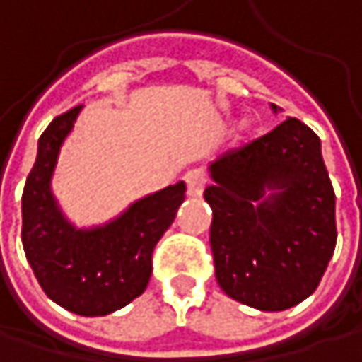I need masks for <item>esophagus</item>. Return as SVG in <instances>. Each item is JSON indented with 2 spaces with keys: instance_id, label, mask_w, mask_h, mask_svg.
Returning <instances> with one entry per match:
<instances>
[{
  "instance_id": "1",
  "label": "esophagus",
  "mask_w": 362,
  "mask_h": 362,
  "mask_svg": "<svg viewBox=\"0 0 362 362\" xmlns=\"http://www.w3.org/2000/svg\"><path fill=\"white\" fill-rule=\"evenodd\" d=\"M184 182H186V194L188 197H201L203 194V190H205V176H203L201 170L186 172Z\"/></svg>"
}]
</instances>
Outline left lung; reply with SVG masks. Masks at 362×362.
<instances>
[{
	"label": "left lung",
	"mask_w": 362,
	"mask_h": 362,
	"mask_svg": "<svg viewBox=\"0 0 362 362\" xmlns=\"http://www.w3.org/2000/svg\"><path fill=\"white\" fill-rule=\"evenodd\" d=\"M209 176L203 197L214 214L209 245L222 291L266 313L313 296L337 239L319 136L289 117L224 153Z\"/></svg>",
	"instance_id": "left-lung-1"
}]
</instances>
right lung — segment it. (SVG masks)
<instances>
[{
	"mask_svg": "<svg viewBox=\"0 0 362 362\" xmlns=\"http://www.w3.org/2000/svg\"><path fill=\"white\" fill-rule=\"evenodd\" d=\"M79 110L58 115L39 138L23 190V247L52 302L81 317H105L144 293L153 250L172 226L186 186L153 192L103 226L75 228L52 194V176Z\"/></svg>",
	"mask_w": 362,
	"mask_h": 362,
	"instance_id": "1",
	"label": "right lung"
}]
</instances>
